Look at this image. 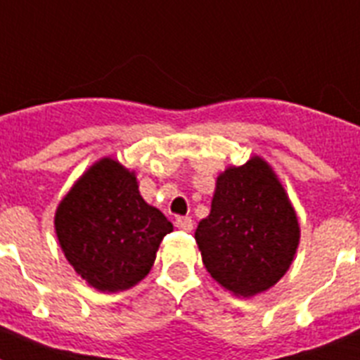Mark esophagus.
<instances>
[{"label": "esophagus", "mask_w": 360, "mask_h": 360, "mask_svg": "<svg viewBox=\"0 0 360 360\" xmlns=\"http://www.w3.org/2000/svg\"><path fill=\"white\" fill-rule=\"evenodd\" d=\"M174 225H176V229H180V231L184 232L193 231V219L187 218V216H184V218H176Z\"/></svg>", "instance_id": "obj_1"}]
</instances>
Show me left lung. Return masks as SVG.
I'll use <instances>...</instances> for the list:
<instances>
[{
	"label": "left lung",
	"mask_w": 360,
	"mask_h": 360,
	"mask_svg": "<svg viewBox=\"0 0 360 360\" xmlns=\"http://www.w3.org/2000/svg\"><path fill=\"white\" fill-rule=\"evenodd\" d=\"M299 238L288 193L274 167L257 155L218 174L211 212L195 232L211 278L243 299L266 292L287 274Z\"/></svg>",
	"instance_id": "1"
}]
</instances>
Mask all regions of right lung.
<instances>
[{
    "label": "right lung",
    "mask_w": 360,
    "mask_h": 360,
    "mask_svg": "<svg viewBox=\"0 0 360 360\" xmlns=\"http://www.w3.org/2000/svg\"><path fill=\"white\" fill-rule=\"evenodd\" d=\"M73 270L98 292H122L149 274L173 224L141 196L135 171L104 157L75 180L53 216Z\"/></svg>",
    "instance_id": "right-lung-1"
}]
</instances>
